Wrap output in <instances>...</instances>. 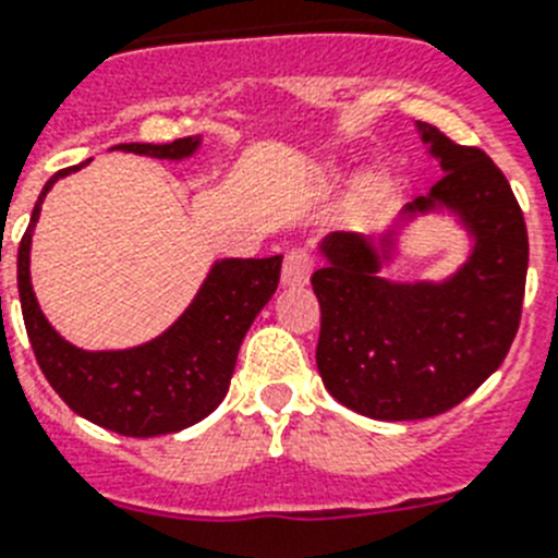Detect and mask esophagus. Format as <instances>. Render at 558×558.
I'll return each instance as SVG.
<instances>
[{
  "mask_svg": "<svg viewBox=\"0 0 558 558\" xmlns=\"http://www.w3.org/2000/svg\"><path fill=\"white\" fill-rule=\"evenodd\" d=\"M315 269V260L306 250H292L287 252V260H283V287H306L308 275Z\"/></svg>",
  "mask_w": 558,
  "mask_h": 558,
  "instance_id": "esophagus-1",
  "label": "esophagus"
}]
</instances>
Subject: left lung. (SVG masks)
<instances>
[{"label": "left lung", "mask_w": 558, "mask_h": 558, "mask_svg": "<svg viewBox=\"0 0 558 558\" xmlns=\"http://www.w3.org/2000/svg\"><path fill=\"white\" fill-rule=\"evenodd\" d=\"M416 133L442 178L380 238L329 232L326 266L312 275L323 386L345 409L386 423L442 414L502 366L527 278L525 218L502 170L437 128L416 124ZM428 214L452 215L472 241L469 257L442 281L386 279L399 232Z\"/></svg>", "instance_id": "1"}]
</instances>
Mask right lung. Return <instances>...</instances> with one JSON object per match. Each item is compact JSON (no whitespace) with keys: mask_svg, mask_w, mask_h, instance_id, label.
Instances as JSON below:
<instances>
[{"mask_svg":"<svg viewBox=\"0 0 558 558\" xmlns=\"http://www.w3.org/2000/svg\"><path fill=\"white\" fill-rule=\"evenodd\" d=\"M198 147L201 135H190L172 144H119L112 149L184 161ZM84 163L56 172L45 184L33 207L31 227L19 243V301L33 354L56 395L84 420L124 437L175 434L201 423L227 397L238 349L257 312L278 289L283 255L221 257L209 266L198 294L170 329L130 349H78L50 326L36 301L31 243L48 192L59 178L82 170Z\"/></svg>","mask_w":558,"mask_h":558,"instance_id":"1","label":"right lung"}]
</instances>
